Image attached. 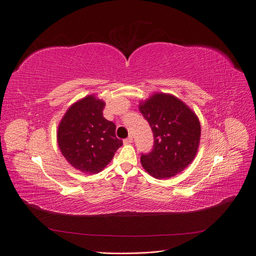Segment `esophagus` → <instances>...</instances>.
I'll list each match as a JSON object with an SVG mask.
<instances>
[{
	"label": "esophagus",
	"mask_w": 256,
	"mask_h": 256,
	"mask_svg": "<svg viewBox=\"0 0 256 256\" xmlns=\"http://www.w3.org/2000/svg\"><path fill=\"white\" fill-rule=\"evenodd\" d=\"M130 143H132V136H128L127 138L124 140V144H130Z\"/></svg>",
	"instance_id": "obj_1"
}]
</instances>
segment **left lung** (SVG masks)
I'll list each match as a JSON object with an SVG mask.
<instances>
[{
	"label": "left lung",
	"instance_id": "left-lung-1",
	"mask_svg": "<svg viewBox=\"0 0 256 256\" xmlns=\"http://www.w3.org/2000/svg\"><path fill=\"white\" fill-rule=\"evenodd\" d=\"M154 134V147L142 154L145 171L158 180L180 173L198 150L200 125L196 114L180 99L156 92L138 104Z\"/></svg>",
	"mask_w": 256,
	"mask_h": 256
}]
</instances>
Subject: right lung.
Listing matches in <instances>:
<instances>
[{
    "instance_id": "obj_1",
    "label": "right lung",
    "mask_w": 256,
    "mask_h": 256,
    "mask_svg": "<svg viewBox=\"0 0 256 256\" xmlns=\"http://www.w3.org/2000/svg\"><path fill=\"white\" fill-rule=\"evenodd\" d=\"M104 100L88 95L69 106L58 124V144L74 168L96 174L109 164L122 141L115 136V124L104 118Z\"/></svg>"
}]
</instances>
